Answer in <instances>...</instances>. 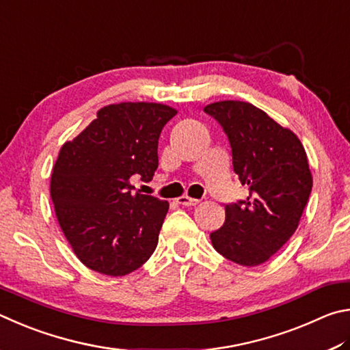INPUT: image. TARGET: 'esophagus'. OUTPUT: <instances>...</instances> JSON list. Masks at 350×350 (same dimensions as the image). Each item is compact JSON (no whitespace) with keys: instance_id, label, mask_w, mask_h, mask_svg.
<instances>
[{"instance_id":"obj_1","label":"esophagus","mask_w":350,"mask_h":350,"mask_svg":"<svg viewBox=\"0 0 350 350\" xmlns=\"http://www.w3.org/2000/svg\"><path fill=\"white\" fill-rule=\"evenodd\" d=\"M176 203L181 204V206H187V207H192V206H197L200 203V200H195L191 197H180L176 200Z\"/></svg>"}]
</instances>
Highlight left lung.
Segmentation results:
<instances>
[{
  "mask_svg": "<svg viewBox=\"0 0 350 350\" xmlns=\"http://www.w3.org/2000/svg\"><path fill=\"white\" fill-rule=\"evenodd\" d=\"M204 112L229 138L232 164L249 195L224 207L226 221L211 234L218 254L241 266H260L289 241L312 191L301 141L246 101H217Z\"/></svg>",
  "mask_w": 350,
  "mask_h": 350,
  "instance_id": "8db88e82",
  "label": "left lung"
}]
</instances>
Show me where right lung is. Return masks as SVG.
Masks as SVG:
<instances>
[{
  "mask_svg": "<svg viewBox=\"0 0 350 350\" xmlns=\"http://www.w3.org/2000/svg\"><path fill=\"white\" fill-rule=\"evenodd\" d=\"M176 110L161 103L109 104L63 144L51 197L66 240L84 266L110 277L137 271L158 244L169 203L132 193V175L150 181L158 138Z\"/></svg>",
  "mask_w": 350,
  "mask_h": 350,
  "instance_id": "right-lung-1",
  "label": "right lung"
}]
</instances>
